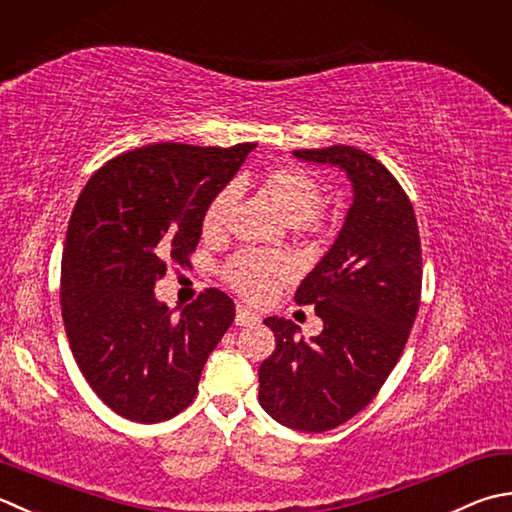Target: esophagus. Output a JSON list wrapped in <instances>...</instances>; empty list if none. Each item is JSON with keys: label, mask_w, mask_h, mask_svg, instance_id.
I'll return each instance as SVG.
<instances>
[{"label": "esophagus", "mask_w": 512, "mask_h": 512, "mask_svg": "<svg viewBox=\"0 0 512 512\" xmlns=\"http://www.w3.org/2000/svg\"><path fill=\"white\" fill-rule=\"evenodd\" d=\"M257 322H259V315L255 313V310H250L248 306H237V315H235L237 326H250Z\"/></svg>", "instance_id": "34e87169"}]
</instances>
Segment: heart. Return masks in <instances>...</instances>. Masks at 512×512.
Returning a JSON list of instances; mask_svg holds the SVG:
<instances>
[{"mask_svg": "<svg viewBox=\"0 0 512 512\" xmlns=\"http://www.w3.org/2000/svg\"><path fill=\"white\" fill-rule=\"evenodd\" d=\"M259 190L288 219V224L308 233L326 230V217L319 213V206L324 202V186L310 170L302 166L268 168L259 177ZM235 204L237 188L233 184L210 197L202 213L204 237L217 239L226 233ZM288 277V259L277 253H262V250H242L224 266L226 282L250 302H262Z\"/></svg>", "mask_w": 512, "mask_h": 512, "instance_id": "1", "label": "heart"}]
</instances>
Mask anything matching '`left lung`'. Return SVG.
I'll return each instance as SVG.
<instances>
[{"label": "left lung", "mask_w": 512, "mask_h": 512, "mask_svg": "<svg viewBox=\"0 0 512 512\" xmlns=\"http://www.w3.org/2000/svg\"><path fill=\"white\" fill-rule=\"evenodd\" d=\"M295 157L346 170L353 204L295 293L315 306L322 333L304 342L290 319H264L275 350L259 366V404L279 424L324 433L373 402L402 357L422 297V244L413 204L373 155L339 144Z\"/></svg>", "instance_id": "obj_1"}]
</instances>
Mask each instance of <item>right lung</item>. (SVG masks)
<instances>
[{
    "label": "right lung",
    "instance_id": "right-lung-1",
    "mask_svg": "<svg viewBox=\"0 0 512 512\" xmlns=\"http://www.w3.org/2000/svg\"><path fill=\"white\" fill-rule=\"evenodd\" d=\"M257 144H150L106 162L70 215L62 317L75 362L102 402L157 424L193 404L235 304L206 288L179 317L155 299L168 264H188L202 213Z\"/></svg>",
    "mask_w": 512,
    "mask_h": 512
}]
</instances>
